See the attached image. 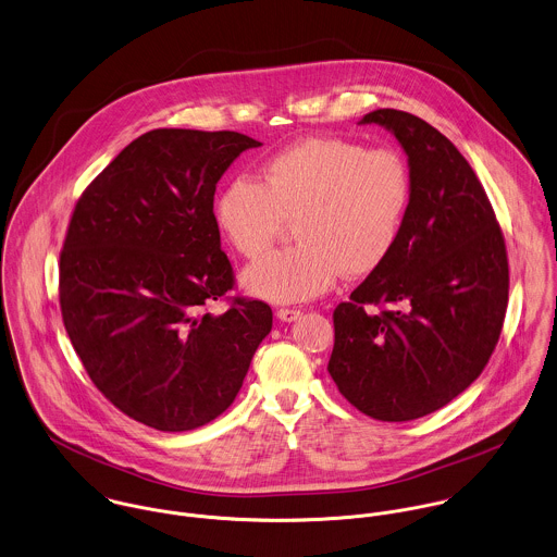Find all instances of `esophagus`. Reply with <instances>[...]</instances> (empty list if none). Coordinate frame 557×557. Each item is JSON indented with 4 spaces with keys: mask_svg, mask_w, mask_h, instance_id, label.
I'll return each instance as SVG.
<instances>
[{
    "mask_svg": "<svg viewBox=\"0 0 557 557\" xmlns=\"http://www.w3.org/2000/svg\"><path fill=\"white\" fill-rule=\"evenodd\" d=\"M277 319L282 323H295L297 319H301V310H290V308H282L277 310Z\"/></svg>",
    "mask_w": 557,
    "mask_h": 557,
    "instance_id": "1",
    "label": "esophagus"
}]
</instances>
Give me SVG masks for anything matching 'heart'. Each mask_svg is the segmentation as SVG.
<instances>
[{
  "label": "heart",
  "mask_w": 557,
  "mask_h": 557,
  "mask_svg": "<svg viewBox=\"0 0 557 557\" xmlns=\"http://www.w3.org/2000/svg\"><path fill=\"white\" fill-rule=\"evenodd\" d=\"M413 194L411 170L394 148L308 137L262 165V183L238 176L215 202L225 240L245 258L262 256L284 223L299 245L243 273L249 295L301 304L327 293L339 273L361 277L394 251Z\"/></svg>",
  "instance_id": "1"
}]
</instances>
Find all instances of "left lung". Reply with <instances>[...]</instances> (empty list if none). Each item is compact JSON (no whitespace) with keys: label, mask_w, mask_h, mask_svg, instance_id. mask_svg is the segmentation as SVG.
Instances as JSON below:
<instances>
[{"label":"left lung","mask_w":557,"mask_h":557,"mask_svg":"<svg viewBox=\"0 0 557 557\" xmlns=\"http://www.w3.org/2000/svg\"><path fill=\"white\" fill-rule=\"evenodd\" d=\"M359 124L398 139L413 194L394 251L335 308L327 370L361 413L409 422L445 407L484 370L506 317L508 256L478 176L435 126L398 110L366 113Z\"/></svg>","instance_id":"8db88e82"}]
</instances>
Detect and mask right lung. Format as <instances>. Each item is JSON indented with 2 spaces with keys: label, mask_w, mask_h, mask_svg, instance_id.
<instances>
[{
  "label": "right lung",
  "mask_w": 557,
  "mask_h": 557,
  "mask_svg": "<svg viewBox=\"0 0 557 557\" xmlns=\"http://www.w3.org/2000/svg\"><path fill=\"white\" fill-rule=\"evenodd\" d=\"M258 146L234 131L154 128L75 207L60 256L66 334L106 398L150 429L183 433L222 416L271 332L262 301L207 312L234 284L215 187Z\"/></svg>",
  "instance_id": "add662e5"
}]
</instances>
